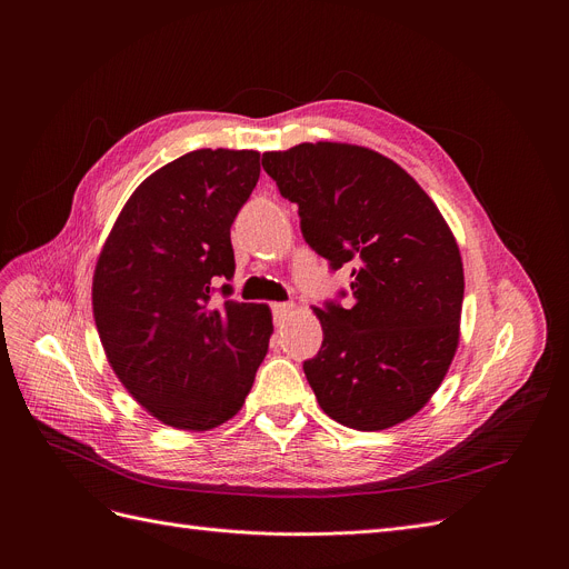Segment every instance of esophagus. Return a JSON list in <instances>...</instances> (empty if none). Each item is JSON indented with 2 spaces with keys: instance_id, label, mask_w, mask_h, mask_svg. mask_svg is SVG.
<instances>
[{
  "instance_id": "esophagus-1",
  "label": "esophagus",
  "mask_w": 569,
  "mask_h": 569,
  "mask_svg": "<svg viewBox=\"0 0 569 569\" xmlns=\"http://www.w3.org/2000/svg\"><path fill=\"white\" fill-rule=\"evenodd\" d=\"M292 309H295V305H292V302H277V305H272L274 320H277V322H283V320L292 313Z\"/></svg>"
}]
</instances>
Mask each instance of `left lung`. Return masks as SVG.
<instances>
[{
	"label": "left lung",
	"instance_id": "1",
	"mask_svg": "<svg viewBox=\"0 0 569 569\" xmlns=\"http://www.w3.org/2000/svg\"><path fill=\"white\" fill-rule=\"evenodd\" d=\"M297 202L307 244L332 269L352 262L355 305L313 307L322 346L305 373L343 427L382 431L420 412L459 346L463 262L436 202L392 159L348 142L264 152Z\"/></svg>",
	"mask_w": 569,
	"mask_h": 569
}]
</instances>
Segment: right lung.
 I'll return each instance as SVG.
<instances>
[{"label": "right lung", "instance_id": "1", "mask_svg": "<svg viewBox=\"0 0 569 569\" xmlns=\"http://www.w3.org/2000/svg\"><path fill=\"white\" fill-rule=\"evenodd\" d=\"M260 177L253 149H196L131 193L99 253L92 309L108 362L159 422L209 431L239 412L274 332L267 305L226 300L230 226Z\"/></svg>", "mask_w": 569, "mask_h": 569}]
</instances>
